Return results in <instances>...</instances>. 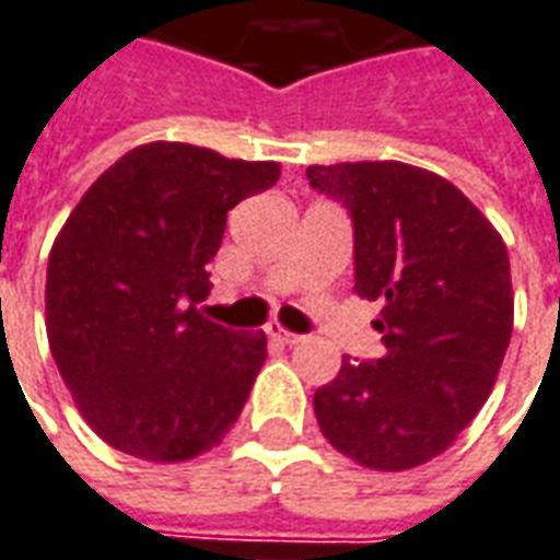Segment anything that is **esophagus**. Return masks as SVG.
I'll use <instances>...</instances> for the list:
<instances>
[{
    "label": "esophagus",
    "instance_id": "obj_1",
    "mask_svg": "<svg viewBox=\"0 0 560 560\" xmlns=\"http://www.w3.org/2000/svg\"><path fill=\"white\" fill-rule=\"evenodd\" d=\"M265 334L271 336V339H277V342H283V345H298L301 339H304V336H298V334H292V330H285L280 322H268V325H265Z\"/></svg>",
    "mask_w": 560,
    "mask_h": 560
}]
</instances>
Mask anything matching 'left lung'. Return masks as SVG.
Masks as SVG:
<instances>
[{
  "label": "left lung",
  "mask_w": 560,
  "mask_h": 560,
  "mask_svg": "<svg viewBox=\"0 0 560 560\" xmlns=\"http://www.w3.org/2000/svg\"><path fill=\"white\" fill-rule=\"evenodd\" d=\"M354 218L357 295L381 301L386 354L315 389L327 443L377 472L443 455L493 393L514 330L502 235L469 197L405 162L310 165Z\"/></svg>",
  "instance_id": "1"
}]
</instances>
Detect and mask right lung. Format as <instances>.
<instances>
[{
  "instance_id": "add662e5",
  "label": "right lung",
  "mask_w": 560,
  "mask_h": 560,
  "mask_svg": "<svg viewBox=\"0 0 560 560\" xmlns=\"http://www.w3.org/2000/svg\"><path fill=\"white\" fill-rule=\"evenodd\" d=\"M280 179L277 162L150 141L96 176L46 268L49 351L100 440L150 464L215 448L265 363V334L209 322L206 265L226 212Z\"/></svg>"
}]
</instances>
